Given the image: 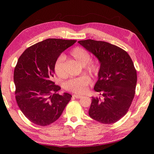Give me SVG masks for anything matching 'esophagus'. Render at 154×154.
Masks as SVG:
<instances>
[{
    "label": "esophagus",
    "mask_w": 154,
    "mask_h": 154,
    "mask_svg": "<svg viewBox=\"0 0 154 154\" xmlns=\"http://www.w3.org/2000/svg\"><path fill=\"white\" fill-rule=\"evenodd\" d=\"M73 96L75 98H76V99H81V98L83 97L82 95H79V94H73Z\"/></svg>",
    "instance_id": "34e87169"
}]
</instances>
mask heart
<instances>
[{
	"label": "heart",
	"instance_id": "1",
	"mask_svg": "<svg viewBox=\"0 0 154 154\" xmlns=\"http://www.w3.org/2000/svg\"><path fill=\"white\" fill-rule=\"evenodd\" d=\"M70 55L77 63L85 67L87 73L91 75H96L98 73L99 66L95 61L91 60V55L85 49L81 47H75L71 50ZM65 61L64 55H60L57 58L54 63L55 72L60 77L65 76ZM90 82L89 77L87 76L73 78L65 83V89L77 94H83L87 91Z\"/></svg>",
	"mask_w": 154,
	"mask_h": 154
}]
</instances>
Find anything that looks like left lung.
I'll return each mask as SVG.
<instances>
[{
  "label": "left lung",
  "mask_w": 154,
  "mask_h": 154,
  "mask_svg": "<svg viewBox=\"0 0 154 154\" xmlns=\"http://www.w3.org/2000/svg\"><path fill=\"white\" fill-rule=\"evenodd\" d=\"M78 43L100 63L94 89L103 99L92 97L89 116L103 124L116 122L126 114L134 97L137 73L132 59L126 51L106 42L86 40Z\"/></svg>",
  "instance_id": "1"
}]
</instances>
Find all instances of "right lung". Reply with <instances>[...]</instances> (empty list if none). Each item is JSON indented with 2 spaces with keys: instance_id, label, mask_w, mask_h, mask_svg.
Returning a JSON list of instances; mask_svg holds the SVG:
<instances>
[{
  "instance_id": "right-lung-1",
  "label": "right lung",
  "mask_w": 154,
  "mask_h": 154,
  "mask_svg": "<svg viewBox=\"0 0 154 154\" xmlns=\"http://www.w3.org/2000/svg\"><path fill=\"white\" fill-rule=\"evenodd\" d=\"M76 42L46 39L27 48L18 60L14 71L16 100L24 116L35 124L54 122L71 99L67 93H57L61 87L52 77L55 60Z\"/></svg>"
}]
</instances>
